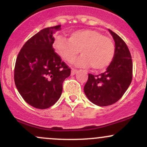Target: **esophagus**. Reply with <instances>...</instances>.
Wrapping results in <instances>:
<instances>
[{"label": "esophagus", "instance_id": "1", "mask_svg": "<svg viewBox=\"0 0 147 147\" xmlns=\"http://www.w3.org/2000/svg\"><path fill=\"white\" fill-rule=\"evenodd\" d=\"M77 72V70H76V69H74V68H72L71 75H74Z\"/></svg>", "mask_w": 147, "mask_h": 147}]
</instances>
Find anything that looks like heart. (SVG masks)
I'll use <instances>...</instances> for the list:
<instances>
[{
  "mask_svg": "<svg viewBox=\"0 0 147 147\" xmlns=\"http://www.w3.org/2000/svg\"><path fill=\"white\" fill-rule=\"evenodd\" d=\"M53 48L65 61H73L79 50L82 55L76 61L78 66H92L102 70L110 65L115 55V45L109 36L94 30H79L70 34L69 39L61 35L55 37Z\"/></svg>",
  "mask_w": 147,
  "mask_h": 147,
  "instance_id": "1",
  "label": "heart"
}]
</instances>
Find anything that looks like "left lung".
<instances>
[{
	"label": "left lung",
	"mask_w": 147,
	"mask_h": 147,
	"mask_svg": "<svg viewBox=\"0 0 147 147\" xmlns=\"http://www.w3.org/2000/svg\"><path fill=\"white\" fill-rule=\"evenodd\" d=\"M109 30L115 44L113 59L103 73L88 74L84 88L88 99L99 106L117 102L128 89L133 77L132 59L127 45L117 34Z\"/></svg>",
	"instance_id": "1"
}]
</instances>
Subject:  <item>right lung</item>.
<instances>
[{"instance_id":"1","label":"right lung","mask_w":147,"mask_h":147,"mask_svg":"<svg viewBox=\"0 0 147 147\" xmlns=\"http://www.w3.org/2000/svg\"><path fill=\"white\" fill-rule=\"evenodd\" d=\"M59 30L61 25L41 30L23 45L16 58L15 85L25 102L36 109L54 105L70 75V68L52 48L53 34Z\"/></svg>"}]
</instances>
